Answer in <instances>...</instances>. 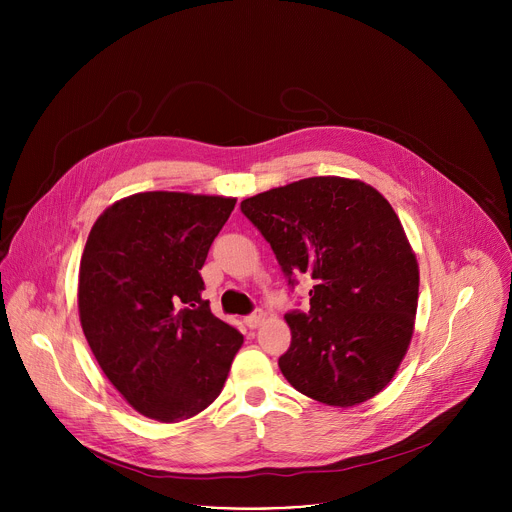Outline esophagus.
<instances>
[{
  "label": "esophagus",
  "instance_id": "1",
  "mask_svg": "<svg viewBox=\"0 0 512 512\" xmlns=\"http://www.w3.org/2000/svg\"><path fill=\"white\" fill-rule=\"evenodd\" d=\"M263 320H265V314H263V312H255V314H251V316L245 318V326L251 328V330H255Z\"/></svg>",
  "mask_w": 512,
  "mask_h": 512
}]
</instances>
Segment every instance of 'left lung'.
Listing matches in <instances>:
<instances>
[{
  "label": "left lung",
  "mask_w": 512,
  "mask_h": 512,
  "mask_svg": "<svg viewBox=\"0 0 512 512\" xmlns=\"http://www.w3.org/2000/svg\"><path fill=\"white\" fill-rule=\"evenodd\" d=\"M294 287L314 279L310 310L289 312L291 344L279 356L306 397L352 407L381 393L407 354L419 265L399 216L373 186L318 176L241 202Z\"/></svg>",
  "instance_id": "left-lung-1"
}]
</instances>
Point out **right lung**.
Masks as SVG:
<instances>
[{"mask_svg":"<svg viewBox=\"0 0 512 512\" xmlns=\"http://www.w3.org/2000/svg\"><path fill=\"white\" fill-rule=\"evenodd\" d=\"M237 198L139 192L97 218L79 271V316L101 371L141 415L178 423L218 395L243 334L218 320L200 269Z\"/></svg>","mask_w":512,"mask_h":512,"instance_id":"right-lung-1","label":"right lung"}]
</instances>
